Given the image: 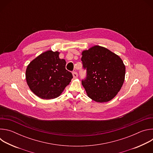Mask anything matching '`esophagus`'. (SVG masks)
I'll use <instances>...</instances> for the list:
<instances>
[{
  "label": "esophagus",
  "instance_id": "obj_1",
  "mask_svg": "<svg viewBox=\"0 0 153 153\" xmlns=\"http://www.w3.org/2000/svg\"><path fill=\"white\" fill-rule=\"evenodd\" d=\"M73 78H74V79H76V78H77V77H78V74H77V72L73 71Z\"/></svg>",
  "mask_w": 153,
  "mask_h": 153
}]
</instances>
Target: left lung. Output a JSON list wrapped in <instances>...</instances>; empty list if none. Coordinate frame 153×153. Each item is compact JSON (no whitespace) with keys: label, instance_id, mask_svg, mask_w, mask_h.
<instances>
[{"label":"left lung","instance_id":"8db88e82","mask_svg":"<svg viewBox=\"0 0 153 153\" xmlns=\"http://www.w3.org/2000/svg\"><path fill=\"white\" fill-rule=\"evenodd\" d=\"M86 77L82 84L88 96L97 102L113 99L124 82L125 66L120 57L106 48L96 45L82 53Z\"/></svg>","mask_w":153,"mask_h":153}]
</instances>
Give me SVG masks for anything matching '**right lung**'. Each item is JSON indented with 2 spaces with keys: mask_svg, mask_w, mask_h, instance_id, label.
<instances>
[{
  "mask_svg": "<svg viewBox=\"0 0 153 153\" xmlns=\"http://www.w3.org/2000/svg\"><path fill=\"white\" fill-rule=\"evenodd\" d=\"M58 51H47L40 54L28 65L26 80L30 90L39 97L51 99L59 97L73 79L65 68L66 61L59 57Z\"/></svg>",
  "mask_w": 153,
  "mask_h": 153,
  "instance_id": "add662e5",
  "label": "right lung"
}]
</instances>
